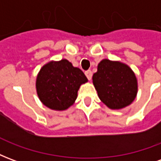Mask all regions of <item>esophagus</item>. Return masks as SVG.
Instances as JSON below:
<instances>
[{"mask_svg": "<svg viewBox=\"0 0 161 161\" xmlns=\"http://www.w3.org/2000/svg\"><path fill=\"white\" fill-rule=\"evenodd\" d=\"M85 75H86V77L89 80H91V77H92V72H91V70H86L85 71Z\"/></svg>", "mask_w": 161, "mask_h": 161, "instance_id": "1", "label": "esophagus"}]
</instances>
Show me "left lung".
<instances>
[{"label":"left lung","instance_id":"8db88e82","mask_svg":"<svg viewBox=\"0 0 161 161\" xmlns=\"http://www.w3.org/2000/svg\"><path fill=\"white\" fill-rule=\"evenodd\" d=\"M92 80L100 100L109 108H125L136 97L138 84L135 73L119 61L102 60Z\"/></svg>","mask_w":161,"mask_h":161}]
</instances>
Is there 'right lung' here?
Here are the masks:
<instances>
[{
  "mask_svg": "<svg viewBox=\"0 0 161 161\" xmlns=\"http://www.w3.org/2000/svg\"><path fill=\"white\" fill-rule=\"evenodd\" d=\"M86 82L84 72L67 59L51 61L40 69L37 76V94L46 107L65 110L75 103L81 84Z\"/></svg>",
  "mask_w": 161,
  "mask_h": 161,
  "instance_id": "obj_1",
  "label": "right lung"
}]
</instances>
